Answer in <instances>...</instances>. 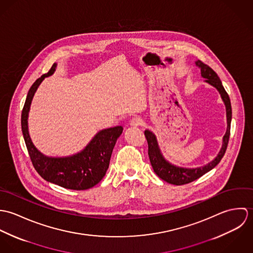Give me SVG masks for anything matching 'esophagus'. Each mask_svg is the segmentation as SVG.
I'll use <instances>...</instances> for the list:
<instances>
[{"instance_id":"esophagus-1","label":"esophagus","mask_w":253,"mask_h":253,"mask_svg":"<svg viewBox=\"0 0 253 253\" xmlns=\"http://www.w3.org/2000/svg\"><path fill=\"white\" fill-rule=\"evenodd\" d=\"M141 125H142V120L140 118H138V117H135V118H133L130 121V126H133V127H137V126H141Z\"/></svg>"}]
</instances>
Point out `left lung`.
Wrapping results in <instances>:
<instances>
[{
	"label": "left lung",
	"mask_w": 253,
	"mask_h": 253,
	"mask_svg": "<svg viewBox=\"0 0 253 253\" xmlns=\"http://www.w3.org/2000/svg\"><path fill=\"white\" fill-rule=\"evenodd\" d=\"M196 66L201 69L202 77L206 79V82L210 84L211 85L214 86L217 90L219 91L221 98L225 104L226 107V117H227V130L225 135L223 136L222 141V147L216 156V158L209 163L208 165L196 169H185L176 167L169 162H168L158 144L156 135L150 131L149 129H146L144 131L145 137L148 142V155L150 159V163L153 167V169L155 173L163 180L173 184V185H184L187 183H190L192 181L196 180L211 170L213 168H215L217 165L220 163L221 159L223 158L227 145L229 142L230 138V128H231V120H232V107H231V101L229 98L228 93L226 92L224 86L222 85V83L217 76L216 73L214 72L209 65L205 64L201 60L196 61Z\"/></svg>",
	"instance_id": "8db88e82"
}]
</instances>
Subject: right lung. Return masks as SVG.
I'll return each mask as SVG.
<instances>
[{
    "mask_svg": "<svg viewBox=\"0 0 253 253\" xmlns=\"http://www.w3.org/2000/svg\"><path fill=\"white\" fill-rule=\"evenodd\" d=\"M56 63L50 70L39 78L30 87L21 114V128L30 159L37 172L47 182L70 190H86L105 176L111 155L117 139L123 132L118 126L98 131L91 141L81 152L62 158L47 157L33 144L28 131V114L37 88L45 77L52 75Z\"/></svg>",
    "mask_w": 253,
    "mask_h": 253,
    "instance_id": "1",
    "label": "right lung"
}]
</instances>
